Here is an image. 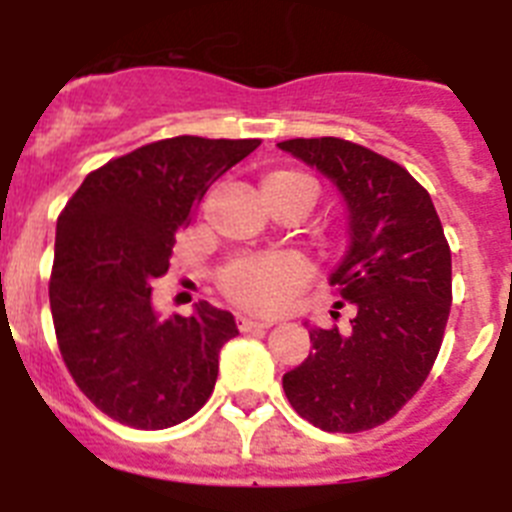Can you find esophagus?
I'll return each instance as SVG.
<instances>
[{"mask_svg": "<svg viewBox=\"0 0 512 512\" xmlns=\"http://www.w3.org/2000/svg\"><path fill=\"white\" fill-rule=\"evenodd\" d=\"M271 320H256L248 318V315H238V328L241 330H256V328H271Z\"/></svg>", "mask_w": 512, "mask_h": 512, "instance_id": "34e87169", "label": "esophagus"}]
</instances>
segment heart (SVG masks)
I'll return each mask as SVG.
<instances>
[{
    "mask_svg": "<svg viewBox=\"0 0 512 512\" xmlns=\"http://www.w3.org/2000/svg\"><path fill=\"white\" fill-rule=\"evenodd\" d=\"M289 184H307L310 179L295 171H274L264 179V187H289ZM307 266L287 253H269V256H246L225 266L220 274V287L225 295L238 305L256 312H277L297 289L305 284Z\"/></svg>",
    "mask_w": 512,
    "mask_h": 512,
    "instance_id": "heart-1",
    "label": "heart"
}]
</instances>
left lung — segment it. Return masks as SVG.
Listing matches in <instances>:
<instances>
[{"label":"left lung","mask_w":512,"mask_h":512,"mask_svg":"<svg viewBox=\"0 0 512 512\" xmlns=\"http://www.w3.org/2000/svg\"><path fill=\"white\" fill-rule=\"evenodd\" d=\"M277 146L346 202L348 248L328 282L356 310L343 333L305 323L312 351L282 377L284 395L320 431H369L431 374L451 310L449 243L431 194L390 158L341 138Z\"/></svg>","instance_id":"8db88e82"}]
</instances>
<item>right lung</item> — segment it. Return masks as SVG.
Returning <instances> with one entry per match:
<instances>
[{
  "instance_id": "1",
  "label": "right lung",
  "mask_w": 512,
  "mask_h": 512,
  "mask_svg": "<svg viewBox=\"0 0 512 512\" xmlns=\"http://www.w3.org/2000/svg\"><path fill=\"white\" fill-rule=\"evenodd\" d=\"M259 143L156 140L92 171L58 215L48 287L58 348L79 390L117 423L171 428L215 390L235 318L205 300L189 318H158L151 284L207 189Z\"/></svg>"
}]
</instances>
